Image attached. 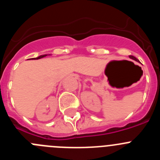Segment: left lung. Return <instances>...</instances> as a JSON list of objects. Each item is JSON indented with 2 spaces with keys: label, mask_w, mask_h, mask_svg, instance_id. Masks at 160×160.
Returning <instances> with one entry per match:
<instances>
[{
  "label": "left lung",
  "mask_w": 160,
  "mask_h": 160,
  "mask_svg": "<svg viewBox=\"0 0 160 160\" xmlns=\"http://www.w3.org/2000/svg\"><path fill=\"white\" fill-rule=\"evenodd\" d=\"M129 57H130V58H131L134 59V60H136V58H135V57H134V56H131V55H130Z\"/></svg>",
  "instance_id": "8db88e82"
}]
</instances>
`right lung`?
I'll use <instances>...</instances> for the list:
<instances>
[{
    "label": "right lung",
    "mask_w": 160,
    "mask_h": 160,
    "mask_svg": "<svg viewBox=\"0 0 160 160\" xmlns=\"http://www.w3.org/2000/svg\"><path fill=\"white\" fill-rule=\"evenodd\" d=\"M46 56H47V54L41 55V56H39V57H38V58H32V59H40V58H44V57H46Z\"/></svg>",
    "instance_id": "right-lung-1"
}]
</instances>
